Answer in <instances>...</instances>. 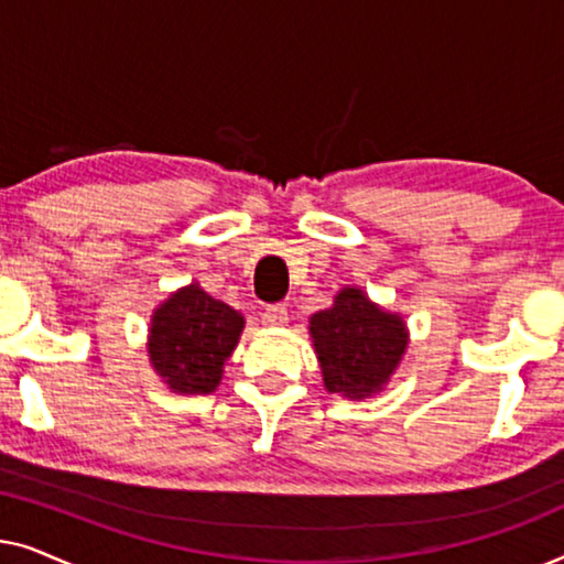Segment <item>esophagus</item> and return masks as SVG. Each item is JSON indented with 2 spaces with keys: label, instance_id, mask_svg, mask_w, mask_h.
<instances>
[{
  "label": "esophagus",
  "instance_id": "1",
  "mask_svg": "<svg viewBox=\"0 0 564 564\" xmlns=\"http://www.w3.org/2000/svg\"><path fill=\"white\" fill-rule=\"evenodd\" d=\"M261 323H264L267 328H280L288 323V307L284 305H272L267 307L264 313H261Z\"/></svg>",
  "mask_w": 564,
  "mask_h": 564
}]
</instances>
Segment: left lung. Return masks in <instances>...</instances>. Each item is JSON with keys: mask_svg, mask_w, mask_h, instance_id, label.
Instances as JSON below:
<instances>
[{"mask_svg": "<svg viewBox=\"0 0 564 564\" xmlns=\"http://www.w3.org/2000/svg\"><path fill=\"white\" fill-rule=\"evenodd\" d=\"M307 330L326 390L349 400L380 395L411 344L403 315L384 311L354 284L338 290L326 311L313 313Z\"/></svg>", "mask_w": 564, "mask_h": 564, "instance_id": "obj_1", "label": "left lung"}]
</instances>
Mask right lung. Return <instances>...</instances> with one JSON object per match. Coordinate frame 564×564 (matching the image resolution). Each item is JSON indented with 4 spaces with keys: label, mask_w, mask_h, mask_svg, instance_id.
<instances>
[{
    "label": "right lung",
    "mask_w": 564,
    "mask_h": 564,
    "mask_svg": "<svg viewBox=\"0 0 564 564\" xmlns=\"http://www.w3.org/2000/svg\"><path fill=\"white\" fill-rule=\"evenodd\" d=\"M243 315L189 282L156 305L149 323V361L172 392L210 395L243 334Z\"/></svg>",
    "instance_id": "right-lung-1"
}]
</instances>
